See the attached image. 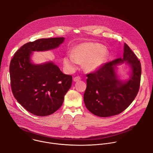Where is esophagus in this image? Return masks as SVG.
Wrapping results in <instances>:
<instances>
[{
    "label": "esophagus",
    "mask_w": 153,
    "mask_h": 153,
    "mask_svg": "<svg viewBox=\"0 0 153 153\" xmlns=\"http://www.w3.org/2000/svg\"><path fill=\"white\" fill-rule=\"evenodd\" d=\"M80 79H81V78H80L79 76H76V77H74L73 80H74V82H77V81L80 80Z\"/></svg>",
    "instance_id": "esophagus-1"
}]
</instances>
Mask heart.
Here are the masks:
<instances>
[{"label":"heart","mask_w":153,"mask_h":153,"mask_svg":"<svg viewBox=\"0 0 153 153\" xmlns=\"http://www.w3.org/2000/svg\"><path fill=\"white\" fill-rule=\"evenodd\" d=\"M108 53L103 46L96 43L86 42L76 45L72 54L63 59L64 67L69 71H74L79 63H83L86 71L91 73L98 70L105 63Z\"/></svg>","instance_id":"obj_1"}]
</instances>
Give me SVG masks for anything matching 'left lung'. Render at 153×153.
<instances>
[{"label": "left lung", "mask_w": 153, "mask_h": 153, "mask_svg": "<svg viewBox=\"0 0 153 153\" xmlns=\"http://www.w3.org/2000/svg\"><path fill=\"white\" fill-rule=\"evenodd\" d=\"M125 63L129 67V77L120 79L117 67ZM141 65L137 56L124 43L122 58L105 63L94 73L86 75L83 100L93 114L107 117L120 114L136 97L140 86Z\"/></svg>", "instance_id": "8db88e82"}]
</instances>
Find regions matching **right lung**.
Masks as SVG:
<instances>
[{
    "label": "right lung",
    "instance_id": "right-lung-1",
    "mask_svg": "<svg viewBox=\"0 0 153 153\" xmlns=\"http://www.w3.org/2000/svg\"><path fill=\"white\" fill-rule=\"evenodd\" d=\"M64 37L40 39L27 43L14 54L10 65L13 94L26 110L38 116L50 115L60 108L72 84V76L63 74L53 61L33 62L34 51L57 48Z\"/></svg>",
    "mask_w": 153,
    "mask_h": 153
}]
</instances>
